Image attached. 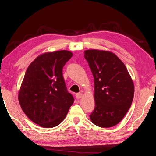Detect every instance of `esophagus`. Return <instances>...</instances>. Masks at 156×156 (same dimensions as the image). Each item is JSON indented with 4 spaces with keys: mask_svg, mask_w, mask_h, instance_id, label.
Here are the masks:
<instances>
[{
    "mask_svg": "<svg viewBox=\"0 0 156 156\" xmlns=\"http://www.w3.org/2000/svg\"><path fill=\"white\" fill-rule=\"evenodd\" d=\"M82 95H83V94H82V93H76V97L77 99H80V98H82Z\"/></svg>",
    "mask_w": 156,
    "mask_h": 156,
    "instance_id": "esophagus-1",
    "label": "esophagus"
}]
</instances>
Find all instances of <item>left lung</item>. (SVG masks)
<instances>
[{
    "label": "left lung",
    "instance_id": "8db88e82",
    "mask_svg": "<svg viewBox=\"0 0 156 156\" xmlns=\"http://www.w3.org/2000/svg\"><path fill=\"white\" fill-rule=\"evenodd\" d=\"M84 56L94 78L95 106L90 120L99 127L114 126L132 104L133 82L123 62L112 52L87 50Z\"/></svg>",
    "mask_w": 156,
    "mask_h": 156
}]
</instances>
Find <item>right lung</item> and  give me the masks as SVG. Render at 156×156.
I'll return each instance as SVG.
<instances>
[{
  "label": "right lung",
  "mask_w": 156,
  "mask_h": 156,
  "mask_svg": "<svg viewBox=\"0 0 156 156\" xmlns=\"http://www.w3.org/2000/svg\"><path fill=\"white\" fill-rule=\"evenodd\" d=\"M72 57L71 52L66 50L45 53L26 70L18 99L27 118L40 126L49 129L59 125L74 103L62 73Z\"/></svg>",
  "instance_id": "1"
}]
</instances>
